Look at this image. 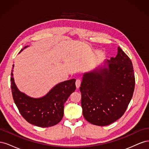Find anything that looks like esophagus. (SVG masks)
<instances>
[{
    "instance_id": "esophagus-1",
    "label": "esophagus",
    "mask_w": 149,
    "mask_h": 149,
    "mask_svg": "<svg viewBox=\"0 0 149 149\" xmlns=\"http://www.w3.org/2000/svg\"><path fill=\"white\" fill-rule=\"evenodd\" d=\"M81 83V79H76V88H79Z\"/></svg>"
}]
</instances>
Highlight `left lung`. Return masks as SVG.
Wrapping results in <instances>:
<instances>
[{
    "instance_id": "8db88e82",
    "label": "left lung",
    "mask_w": 149,
    "mask_h": 149,
    "mask_svg": "<svg viewBox=\"0 0 149 149\" xmlns=\"http://www.w3.org/2000/svg\"><path fill=\"white\" fill-rule=\"evenodd\" d=\"M115 58L83 74L79 90L85 119L92 124L109 125L123 116L135 87L132 61L118 47Z\"/></svg>"
}]
</instances>
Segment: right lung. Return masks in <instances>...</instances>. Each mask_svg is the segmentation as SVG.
Listing matches in <instances>:
<instances>
[{"label": "right lung", "mask_w": 149, "mask_h": 149, "mask_svg": "<svg viewBox=\"0 0 149 149\" xmlns=\"http://www.w3.org/2000/svg\"><path fill=\"white\" fill-rule=\"evenodd\" d=\"M24 47L22 49L20 53ZM13 65L10 84L13 101L22 117L31 124L48 127L59 123L63 117L64 104L70 94L76 90L75 79L56 84L45 96L33 98L20 92L13 79Z\"/></svg>", "instance_id": "obj_1"}]
</instances>
